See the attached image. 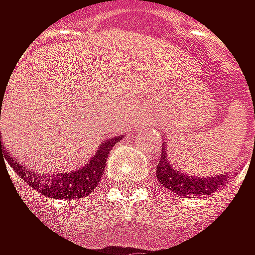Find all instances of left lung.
<instances>
[{
  "label": "left lung",
  "mask_w": 255,
  "mask_h": 255,
  "mask_svg": "<svg viewBox=\"0 0 255 255\" xmlns=\"http://www.w3.org/2000/svg\"><path fill=\"white\" fill-rule=\"evenodd\" d=\"M167 144H162V150L159 152V159L156 165V178L161 185L172 190L179 196H208L218 190L224 188L228 176H188L184 172L173 167L169 155H167Z\"/></svg>",
  "instance_id": "8db88e82"
}]
</instances>
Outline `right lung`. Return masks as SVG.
I'll return each mask as SVG.
<instances>
[{
  "label": "right lung",
  "mask_w": 255,
  "mask_h": 255,
  "mask_svg": "<svg viewBox=\"0 0 255 255\" xmlns=\"http://www.w3.org/2000/svg\"><path fill=\"white\" fill-rule=\"evenodd\" d=\"M119 141V136L105 139L100 143L99 150L94 156L88 161L83 167L70 172V173H57V175H36L27 170V165L18 162L16 159L8 158L10 167L13 169L24 182H27L33 190L41 192L47 198L56 199H77L91 195L93 190L100 184L102 175L105 172L106 158L112 150V146ZM0 135V150H1Z\"/></svg>",
  "instance_id": "right-lung-1"
}]
</instances>
